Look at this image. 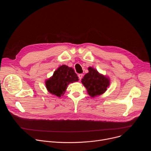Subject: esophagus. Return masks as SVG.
I'll return each instance as SVG.
<instances>
[{"mask_svg": "<svg viewBox=\"0 0 151 151\" xmlns=\"http://www.w3.org/2000/svg\"><path fill=\"white\" fill-rule=\"evenodd\" d=\"M78 76V78H79V80H81V79L82 78V76H83V74L81 73V74H79Z\"/></svg>", "mask_w": 151, "mask_h": 151, "instance_id": "obj_1", "label": "esophagus"}]
</instances>
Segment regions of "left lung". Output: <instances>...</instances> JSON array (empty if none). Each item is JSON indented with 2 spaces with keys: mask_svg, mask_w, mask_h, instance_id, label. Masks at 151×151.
I'll use <instances>...</instances> for the list:
<instances>
[{
  "mask_svg": "<svg viewBox=\"0 0 151 151\" xmlns=\"http://www.w3.org/2000/svg\"><path fill=\"white\" fill-rule=\"evenodd\" d=\"M89 72L84 75L82 83L87 88L88 94L94 97L104 93L109 85V80L92 68H88Z\"/></svg>",
  "mask_w": 151,
  "mask_h": 151,
  "instance_id": "left-lung-1",
  "label": "left lung"
}]
</instances>
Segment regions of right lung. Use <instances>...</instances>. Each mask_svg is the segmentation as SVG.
<instances>
[{"label":"right lung","mask_w":151,"mask_h":151,"mask_svg":"<svg viewBox=\"0 0 151 151\" xmlns=\"http://www.w3.org/2000/svg\"><path fill=\"white\" fill-rule=\"evenodd\" d=\"M79 80L75 70L66 65L59 67L53 76L46 81V87L48 91L57 97H61L65 93L69 83Z\"/></svg>","instance_id":"1"}]
</instances>
